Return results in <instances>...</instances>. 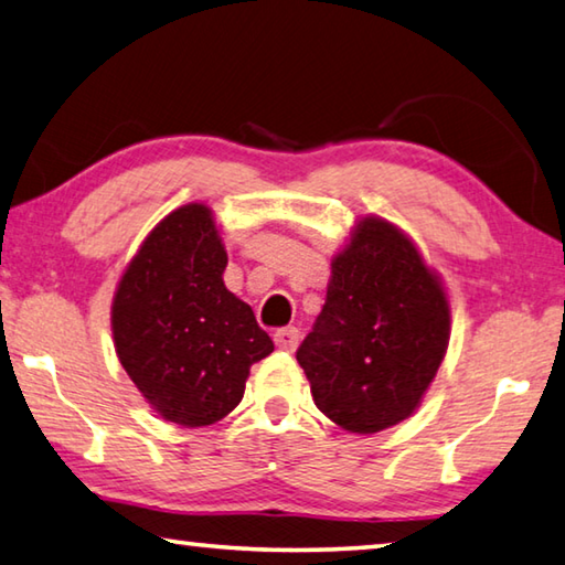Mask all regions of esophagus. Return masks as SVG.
<instances>
[{
	"label": "esophagus",
	"mask_w": 565,
	"mask_h": 565,
	"mask_svg": "<svg viewBox=\"0 0 565 565\" xmlns=\"http://www.w3.org/2000/svg\"><path fill=\"white\" fill-rule=\"evenodd\" d=\"M299 339H301V333L294 327H286V329H279L274 333V343L281 351H296V347H299Z\"/></svg>",
	"instance_id": "1"
}]
</instances>
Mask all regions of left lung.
Listing matches in <instances>:
<instances>
[{
    "label": "left lung",
    "instance_id": "obj_1",
    "mask_svg": "<svg viewBox=\"0 0 565 565\" xmlns=\"http://www.w3.org/2000/svg\"><path fill=\"white\" fill-rule=\"evenodd\" d=\"M451 337L441 276L381 216H361L331 259L327 303L296 351L313 404L351 434L408 418L436 379Z\"/></svg>",
    "mask_w": 565,
    "mask_h": 565
}]
</instances>
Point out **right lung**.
I'll return each instance as SVG.
<instances>
[{
  "mask_svg": "<svg viewBox=\"0 0 565 565\" xmlns=\"http://www.w3.org/2000/svg\"><path fill=\"white\" fill-rule=\"evenodd\" d=\"M226 262L212 209L184 204L151 228L114 291L117 356L171 424L212 426L232 414L252 363L274 351L252 306L224 286Z\"/></svg>",
  "mask_w": 565,
  "mask_h": 565,
  "instance_id": "1",
  "label": "right lung"
}]
</instances>
